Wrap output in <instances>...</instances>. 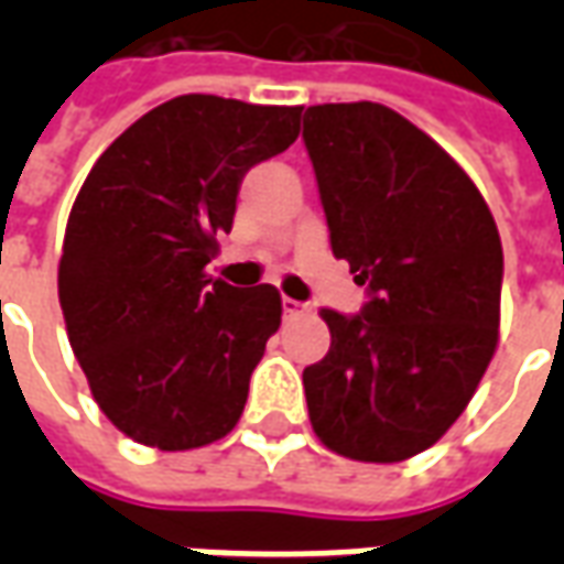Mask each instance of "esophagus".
<instances>
[{
	"label": "esophagus",
	"mask_w": 564,
	"mask_h": 564,
	"mask_svg": "<svg viewBox=\"0 0 564 564\" xmlns=\"http://www.w3.org/2000/svg\"><path fill=\"white\" fill-rule=\"evenodd\" d=\"M307 305H302V302H295V299H290V295H283V314L286 317H295V314H305Z\"/></svg>",
	"instance_id": "34e87169"
}]
</instances>
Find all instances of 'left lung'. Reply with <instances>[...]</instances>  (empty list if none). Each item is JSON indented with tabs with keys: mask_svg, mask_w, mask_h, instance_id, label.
Returning a JSON list of instances; mask_svg holds the SVG:
<instances>
[{
	"mask_svg": "<svg viewBox=\"0 0 564 564\" xmlns=\"http://www.w3.org/2000/svg\"><path fill=\"white\" fill-rule=\"evenodd\" d=\"M302 139L332 253L371 293L356 317L319 311L332 347L302 375L311 425L347 459H411L459 420L496 356V220L459 162L387 105H314Z\"/></svg>",
	"mask_w": 564,
	"mask_h": 564,
	"instance_id": "1",
	"label": "left lung"
}]
</instances>
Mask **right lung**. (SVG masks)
I'll return each instance as SVG.
<instances>
[{"label":"right lung","mask_w":564,"mask_h":564,"mask_svg":"<svg viewBox=\"0 0 564 564\" xmlns=\"http://www.w3.org/2000/svg\"><path fill=\"white\" fill-rule=\"evenodd\" d=\"M302 105L177 96L111 141L72 205L59 257L68 344L102 414L144 447L196 449L245 411L281 326L271 283L210 281L238 186L299 139Z\"/></svg>","instance_id":"1"}]
</instances>
